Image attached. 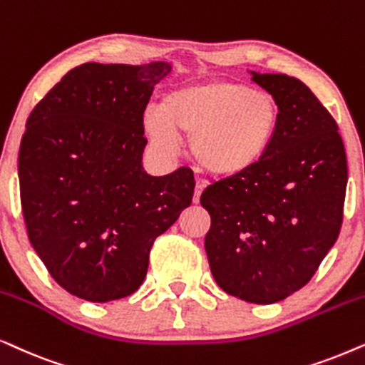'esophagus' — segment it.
I'll return each instance as SVG.
<instances>
[{"mask_svg":"<svg viewBox=\"0 0 365 365\" xmlns=\"http://www.w3.org/2000/svg\"><path fill=\"white\" fill-rule=\"evenodd\" d=\"M203 188H205V183H203V182H200V180H198L197 185H195V193H193V202H195V203H197L198 200H200V195H202Z\"/></svg>","mask_w":365,"mask_h":365,"instance_id":"obj_1","label":"esophagus"}]
</instances>
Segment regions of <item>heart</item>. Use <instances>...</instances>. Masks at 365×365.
Returning a JSON list of instances; mask_svg holds the SVG:
<instances>
[{"instance_id": "1", "label": "heart", "mask_w": 365, "mask_h": 365, "mask_svg": "<svg viewBox=\"0 0 365 365\" xmlns=\"http://www.w3.org/2000/svg\"><path fill=\"white\" fill-rule=\"evenodd\" d=\"M280 123V106L267 91L228 80L180 86L145 111L143 128L163 155L190 137L197 167L215 177H237L269 153Z\"/></svg>"}]
</instances>
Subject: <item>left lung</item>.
<instances>
[{"label":"left lung","mask_w":365,"mask_h":365,"mask_svg":"<svg viewBox=\"0 0 365 365\" xmlns=\"http://www.w3.org/2000/svg\"><path fill=\"white\" fill-rule=\"evenodd\" d=\"M252 80L280 106L274 143L245 173L212 182L200 203L212 218L205 250L217 284L274 304L302 289L337 240L347 157L334 116L307 85L277 73Z\"/></svg>","instance_id":"8db88e82"}]
</instances>
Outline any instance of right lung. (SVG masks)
<instances>
[{
	"instance_id": "1",
	"label": "right lung",
	"mask_w": 365,
	"mask_h": 365,
	"mask_svg": "<svg viewBox=\"0 0 365 365\" xmlns=\"http://www.w3.org/2000/svg\"><path fill=\"white\" fill-rule=\"evenodd\" d=\"M165 61L85 63L28 116L18 175L28 239L66 292L90 302L123 299L147 275L155 239L190 207L188 167L143 170V113Z\"/></svg>"
}]
</instances>
